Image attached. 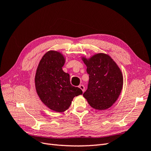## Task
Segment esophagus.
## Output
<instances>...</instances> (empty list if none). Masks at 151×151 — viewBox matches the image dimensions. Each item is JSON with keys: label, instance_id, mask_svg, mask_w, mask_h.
I'll return each mask as SVG.
<instances>
[{"label": "esophagus", "instance_id": "obj_1", "mask_svg": "<svg viewBox=\"0 0 151 151\" xmlns=\"http://www.w3.org/2000/svg\"><path fill=\"white\" fill-rule=\"evenodd\" d=\"M79 88L82 90V91H83V92L84 93V90H85V88H84V86H83V85H79Z\"/></svg>", "mask_w": 151, "mask_h": 151}]
</instances>
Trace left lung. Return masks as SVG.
I'll return each instance as SVG.
<instances>
[{
  "label": "left lung",
  "mask_w": 151,
  "mask_h": 151,
  "mask_svg": "<svg viewBox=\"0 0 151 151\" xmlns=\"http://www.w3.org/2000/svg\"><path fill=\"white\" fill-rule=\"evenodd\" d=\"M89 74L88 89L83 94L90 106L104 110L115 103L121 93L123 78L120 68L108 55L83 57Z\"/></svg>",
  "instance_id": "left-lung-1"
}]
</instances>
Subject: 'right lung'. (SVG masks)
<instances>
[{
	"instance_id": "1",
	"label": "right lung",
	"mask_w": 151,
	"mask_h": 151,
	"mask_svg": "<svg viewBox=\"0 0 151 151\" xmlns=\"http://www.w3.org/2000/svg\"><path fill=\"white\" fill-rule=\"evenodd\" d=\"M63 55L48 51L39 63L35 75V87L38 96L46 106L57 112L69 108L75 96L83 94L82 90L70 84V76L63 72Z\"/></svg>"
}]
</instances>
